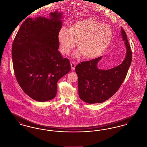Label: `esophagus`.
Here are the masks:
<instances>
[{
	"label": "esophagus",
	"instance_id": "34e87169",
	"mask_svg": "<svg viewBox=\"0 0 147 147\" xmlns=\"http://www.w3.org/2000/svg\"><path fill=\"white\" fill-rule=\"evenodd\" d=\"M70 65H71V70H74L75 69V67L76 66V63L74 62H72L71 64H70Z\"/></svg>",
	"mask_w": 147,
	"mask_h": 147
}]
</instances>
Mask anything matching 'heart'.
<instances>
[{
	"mask_svg": "<svg viewBox=\"0 0 147 147\" xmlns=\"http://www.w3.org/2000/svg\"><path fill=\"white\" fill-rule=\"evenodd\" d=\"M62 52L68 55L76 46L85 59H92L102 55L110 45L112 31L106 25L94 19H86L72 24L67 30L62 29L58 35Z\"/></svg>",
	"mask_w": 147,
	"mask_h": 147,
	"instance_id": "1",
	"label": "heart"
}]
</instances>
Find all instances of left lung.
<instances>
[{"instance_id":"1","label":"left lung","mask_w":147,"mask_h":147,"mask_svg":"<svg viewBox=\"0 0 147 147\" xmlns=\"http://www.w3.org/2000/svg\"><path fill=\"white\" fill-rule=\"evenodd\" d=\"M122 40L127 47L126 58L122 64L108 70L98 69L102 57L76 65L79 98L88 104L101 103L108 100L117 91L126 78L131 64L132 52L126 32L121 28Z\"/></svg>"}]
</instances>
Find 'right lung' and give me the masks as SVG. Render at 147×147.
I'll use <instances>...</instances> for the list:
<instances>
[{
	"instance_id": "obj_1",
	"label": "right lung",
	"mask_w": 147,
	"mask_h": 147,
	"mask_svg": "<svg viewBox=\"0 0 147 147\" xmlns=\"http://www.w3.org/2000/svg\"><path fill=\"white\" fill-rule=\"evenodd\" d=\"M51 19L27 18L22 24L12 45L15 76L21 89L36 101L56 96L57 82L71 69L70 62L58 51V35L62 26V14Z\"/></svg>"
}]
</instances>
